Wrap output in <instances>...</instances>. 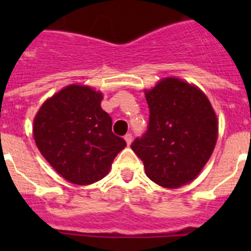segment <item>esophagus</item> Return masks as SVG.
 Returning <instances> with one entry per match:
<instances>
[{"label": "esophagus", "mask_w": 251, "mask_h": 251, "mask_svg": "<svg viewBox=\"0 0 251 251\" xmlns=\"http://www.w3.org/2000/svg\"><path fill=\"white\" fill-rule=\"evenodd\" d=\"M124 139H126V142H127V145L129 146L130 143H132V134H130V133H127V134L124 136Z\"/></svg>", "instance_id": "1"}]
</instances>
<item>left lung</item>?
Listing matches in <instances>:
<instances>
[{"mask_svg":"<svg viewBox=\"0 0 251 251\" xmlns=\"http://www.w3.org/2000/svg\"><path fill=\"white\" fill-rule=\"evenodd\" d=\"M147 130L130 148L157 185L177 188L191 182L212 154L217 119L207 97L185 81L167 77L146 92Z\"/></svg>","mask_w":251,"mask_h":251,"instance_id":"obj_1","label":"left lung"}]
</instances>
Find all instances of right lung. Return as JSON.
Segmentation results:
<instances>
[{
    "instance_id": "right-lung-1",
    "label": "right lung",
    "mask_w": 251,
    "mask_h": 251,
    "mask_svg": "<svg viewBox=\"0 0 251 251\" xmlns=\"http://www.w3.org/2000/svg\"><path fill=\"white\" fill-rule=\"evenodd\" d=\"M101 99V93L89 86L69 85L48 99L35 117L37 148L57 174L75 185L103 178L127 146L113 133Z\"/></svg>"
}]
</instances>
